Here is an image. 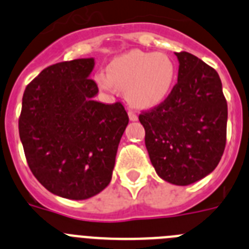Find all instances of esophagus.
<instances>
[{"mask_svg":"<svg viewBox=\"0 0 249 249\" xmlns=\"http://www.w3.org/2000/svg\"><path fill=\"white\" fill-rule=\"evenodd\" d=\"M128 117H129V121H132V122H136V121L138 120V116L135 113V112L132 111H128Z\"/></svg>","mask_w":249,"mask_h":249,"instance_id":"obj_1","label":"esophagus"}]
</instances>
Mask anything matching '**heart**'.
Returning <instances> with one entry per match:
<instances>
[{
    "instance_id": "1",
    "label": "heart",
    "mask_w": 249,
    "mask_h": 249,
    "mask_svg": "<svg viewBox=\"0 0 249 249\" xmlns=\"http://www.w3.org/2000/svg\"><path fill=\"white\" fill-rule=\"evenodd\" d=\"M176 68L163 53L129 51L114 58L107 73L96 76L98 86L108 92H126L133 107L151 109L163 102L172 91Z\"/></svg>"
}]
</instances>
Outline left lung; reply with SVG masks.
<instances>
[{
    "instance_id": "1",
    "label": "left lung",
    "mask_w": 249,
    "mask_h": 249,
    "mask_svg": "<svg viewBox=\"0 0 249 249\" xmlns=\"http://www.w3.org/2000/svg\"><path fill=\"white\" fill-rule=\"evenodd\" d=\"M176 56L177 85L163 103L140 114V122L156 173L168 183L188 186L219 163L228 111L215 70L188 52Z\"/></svg>"
}]
</instances>
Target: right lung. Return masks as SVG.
Here are the masks:
<instances>
[{
  "label": "right lung",
  "mask_w": 249,
  "mask_h": 249,
  "mask_svg": "<svg viewBox=\"0 0 249 249\" xmlns=\"http://www.w3.org/2000/svg\"><path fill=\"white\" fill-rule=\"evenodd\" d=\"M94 58L45 68L26 87L18 121L26 160L38 182L68 199L91 198L112 179L128 116L120 102L94 101Z\"/></svg>",
  "instance_id": "right-lung-1"
}]
</instances>
